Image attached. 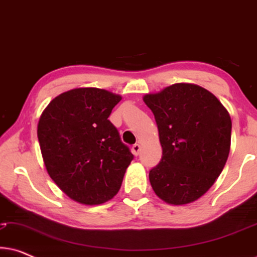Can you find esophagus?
<instances>
[{
  "mask_svg": "<svg viewBox=\"0 0 257 257\" xmlns=\"http://www.w3.org/2000/svg\"><path fill=\"white\" fill-rule=\"evenodd\" d=\"M140 150H142V146H140L139 144H135V145L132 146V153L135 154L136 157L138 156V154L140 153Z\"/></svg>",
  "mask_w": 257,
  "mask_h": 257,
  "instance_id": "obj_1",
  "label": "esophagus"
}]
</instances>
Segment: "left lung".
Here are the masks:
<instances>
[{
    "mask_svg": "<svg viewBox=\"0 0 257 257\" xmlns=\"http://www.w3.org/2000/svg\"><path fill=\"white\" fill-rule=\"evenodd\" d=\"M163 147L160 163L150 171L153 191L165 202H194L214 185L230 151L231 119L208 90L177 83L146 93Z\"/></svg>",
    "mask_w": 257,
    "mask_h": 257,
    "instance_id": "left-lung-1",
    "label": "left lung"
}]
</instances>
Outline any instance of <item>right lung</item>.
Wrapping results in <instances>:
<instances>
[{"instance_id": "1", "label": "right lung", "mask_w": 257, "mask_h": 257, "mask_svg": "<svg viewBox=\"0 0 257 257\" xmlns=\"http://www.w3.org/2000/svg\"><path fill=\"white\" fill-rule=\"evenodd\" d=\"M120 100L107 90L77 87L55 97L40 117L37 137L48 174L83 205L113 198L133 159L108 120Z\"/></svg>"}]
</instances>
